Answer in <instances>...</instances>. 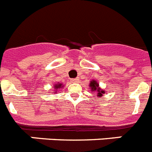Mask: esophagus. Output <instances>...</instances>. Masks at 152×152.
<instances>
[{
    "label": "esophagus",
    "instance_id": "1",
    "mask_svg": "<svg viewBox=\"0 0 152 152\" xmlns=\"http://www.w3.org/2000/svg\"><path fill=\"white\" fill-rule=\"evenodd\" d=\"M72 81H73V82H75V83L78 82L79 78H78V77H76V78H73V79H72Z\"/></svg>",
    "mask_w": 152,
    "mask_h": 152
}]
</instances>
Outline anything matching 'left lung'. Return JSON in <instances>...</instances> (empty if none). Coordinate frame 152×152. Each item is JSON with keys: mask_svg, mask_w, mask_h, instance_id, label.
Here are the masks:
<instances>
[{"mask_svg": "<svg viewBox=\"0 0 152 152\" xmlns=\"http://www.w3.org/2000/svg\"><path fill=\"white\" fill-rule=\"evenodd\" d=\"M90 87H91L92 91H97V96H102L103 94L105 93L98 87V83H96V81L94 80H91V82L90 83Z\"/></svg>", "mask_w": 152, "mask_h": 152, "instance_id": "1", "label": "left lung"}]
</instances>
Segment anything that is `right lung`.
Returning a JSON list of instances; mask_svg holds the SVG:
<instances>
[{
	"label": "right lung",
	"instance_id": "obj_1",
	"mask_svg": "<svg viewBox=\"0 0 152 152\" xmlns=\"http://www.w3.org/2000/svg\"><path fill=\"white\" fill-rule=\"evenodd\" d=\"M63 88V86H62V84H55V89H56V91H57L58 88Z\"/></svg>",
	"mask_w": 152,
	"mask_h": 152
}]
</instances>
